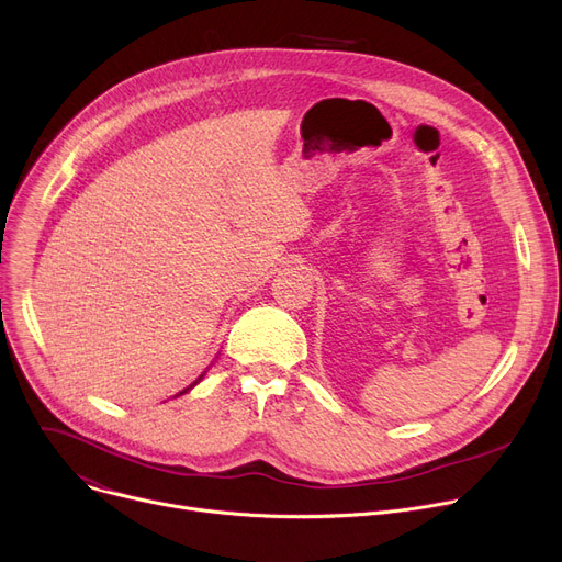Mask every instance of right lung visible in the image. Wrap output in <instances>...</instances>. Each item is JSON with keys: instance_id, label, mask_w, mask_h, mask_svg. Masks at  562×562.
Segmentation results:
<instances>
[{"instance_id": "right-lung-1", "label": "right lung", "mask_w": 562, "mask_h": 562, "mask_svg": "<svg viewBox=\"0 0 562 562\" xmlns=\"http://www.w3.org/2000/svg\"><path fill=\"white\" fill-rule=\"evenodd\" d=\"M184 391H187V389H184ZM184 391H182V393H184ZM182 393H180V395H182Z\"/></svg>"}]
</instances>
